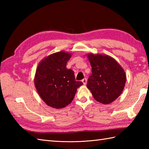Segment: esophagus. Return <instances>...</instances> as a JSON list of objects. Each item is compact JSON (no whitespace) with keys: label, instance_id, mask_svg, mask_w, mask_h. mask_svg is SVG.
<instances>
[{"label":"esophagus","instance_id":"1","mask_svg":"<svg viewBox=\"0 0 149 149\" xmlns=\"http://www.w3.org/2000/svg\"><path fill=\"white\" fill-rule=\"evenodd\" d=\"M82 82H83V84L85 85V84H86V83H87V79L86 78H84L83 80H82Z\"/></svg>","mask_w":149,"mask_h":149}]
</instances>
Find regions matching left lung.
I'll list each match as a JSON object with an SVG mask.
<instances>
[{"label": "left lung", "instance_id": "obj_1", "mask_svg": "<svg viewBox=\"0 0 149 149\" xmlns=\"http://www.w3.org/2000/svg\"><path fill=\"white\" fill-rule=\"evenodd\" d=\"M92 74L88 77L87 88L98 102L109 104L122 94L126 75L116 60L107 55L88 54Z\"/></svg>", "mask_w": 149, "mask_h": 149}]
</instances>
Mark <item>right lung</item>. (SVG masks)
Here are the masks:
<instances>
[{
  "instance_id": "obj_1",
  "label": "right lung",
  "mask_w": 149,
  "mask_h": 149,
  "mask_svg": "<svg viewBox=\"0 0 149 149\" xmlns=\"http://www.w3.org/2000/svg\"><path fill=\"white\" fill-rule=\"evenodd\" d=\"M72 54L60 51L42 60L36 70L34 85L42 99L56 109L68 106L77 88L83 83L76 81L74 72L66 68Z\"/></svg>"
}]
</instances>
